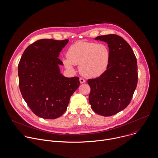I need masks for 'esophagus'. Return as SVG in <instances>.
<instances>
[{
  "mask_svg": "<svg viewBox=\"0 0 158 158\" xmlns=\"http://www.w3.org/2000/svg\"><path fill=\"white\" fill-rule=\"evenodd\" d=\"M79 81H80V83H81V84H83V83H84V82H85V79H84L82 78V77L79 79Z\"/></svg>",
  "mask_w": 158,
  "mask_h": 158,
  "instance_id": "1",
  "label": "esophagus"
}]
</instances>
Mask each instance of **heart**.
Here are the masks:
<instances>
[{"label": "heart", "mask_w": 158, "mask_h": 158, "mask_svg": "<svg viewBox=\"0 0 158 158\" xmlns=\"http://www.w3.org/2000/svg\"><path fill=\"white\" fill-rule=\"evenodd\" d=\"M110 51L107 45L79 41L68 49L66 58L62 59L64 67L73 71L74 65L79 66L80 73L84 77H99L106 72L110 64Z\"/></svg>", "instance_id": "1"}]
</instances>
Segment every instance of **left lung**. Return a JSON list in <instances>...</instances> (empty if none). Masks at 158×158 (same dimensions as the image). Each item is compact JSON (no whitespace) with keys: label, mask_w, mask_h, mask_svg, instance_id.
<instances>
[{"label":"left lung","mask_w":158,"mask_h":158,"mask_svg":"<svg viewBox=\"0 0 158 158\" xmlns=\"http://www.w3.org/2000/svg\"><path fill=\"white\" fill-rule=\"evenodd\" d=\"M95 39L108 44L111 56L107 70L98 77L88 79L89 101L96 114L109 117L131 102L138 83L137 61L131 46L121 36L110 34Z\"/></svg>","instance_id":"1"}]
</instances>
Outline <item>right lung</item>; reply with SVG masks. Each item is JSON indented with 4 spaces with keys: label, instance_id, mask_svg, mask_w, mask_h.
<instances>
[{
    "label": "right lung",
    "instance_id": "right-lung-1",
    "mask_svg": "<svg viewBox=\"0 0 158 158\" xmlns=\"http://www.w3.org/2000/svg\"><path fill=\"white\" fill-rule=\"evenodd\" d=\"M68 40L41 39L24 51L18 66L19 87L31 110L44 119H55L66 110L71 96L79 87L78 77L60 73V52Z\"/></svg>",
    "mask_w": 158,
    "mask_h": 158
}]
</instances>
